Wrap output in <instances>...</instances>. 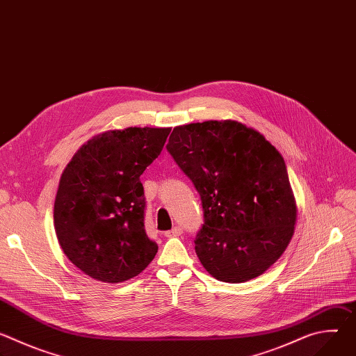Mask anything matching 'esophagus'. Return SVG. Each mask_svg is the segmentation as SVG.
<instances>
[{"instance_id":"1","label":"esophagus","mask_w":356,"mask_h":356,"mask_svg":"<svg viewBox=\"0 0 356 356\" xmlns=\"http://www.w3.org/2000/svg\"><path fill=\"white\" fill-rule=\"evenodd\" d=\"M181 234H183V229H181L180 227H175V228H172L170 231H166V232H165V235H166L168 238L179 236V235H181Z\"/></svg>"}]
</instances>
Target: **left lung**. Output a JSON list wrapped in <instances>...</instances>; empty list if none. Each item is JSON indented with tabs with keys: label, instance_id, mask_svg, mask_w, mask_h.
I'll return each mask as SVG.
<instances>
[{
	"label": "left lung",
	"instance_id": "obj_1",
	"mask_svg": "<svg viewBox=\"0 0 356 356\" xmlns=\"http://www.w3.org/2000/svg\"><path fill=\"white\" fill-rule=\"evenodd\" d=\"M166 149L201 198V265L229 283L262 275L287 248L297 213L277 149L236 121L176 127Z\"/></svg>",
	"mask_w": 356,
	"mask_h": 356
}]
</instances>
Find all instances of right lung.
I'll return each mask as SVG.
<instances>
[{"instance_id":"obj_1","label":"right lung","mask_w":356,"mask_h":356,"mask_svg":"<svg viewBox=\"0 0 356 356\" xmlns=\"http://www.w3.org/2000/svg\"><path fill=\"white\" fill-rule=\"evenodd\" d=\"M170 128L108 131L83 145L65 169L55 229L70 262L92 279L120 283L139 275L158 243L143 225L140 175L163 149Z\"/></svg>"}]
</instances>
